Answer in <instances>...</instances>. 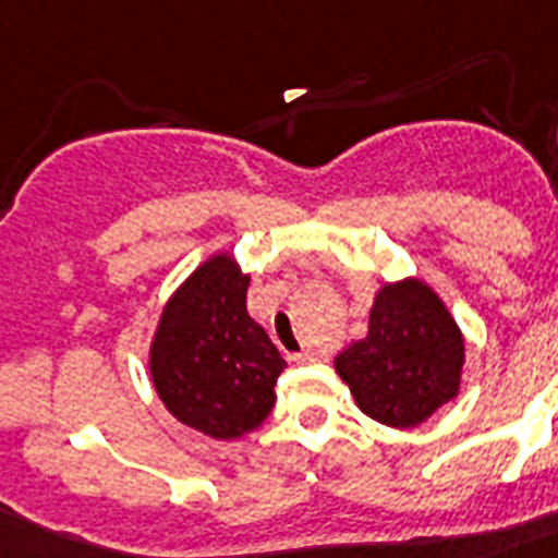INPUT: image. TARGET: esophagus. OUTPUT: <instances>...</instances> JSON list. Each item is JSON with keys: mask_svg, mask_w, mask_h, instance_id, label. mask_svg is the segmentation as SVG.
Segmentation results:
<instances>
[{"mask_svg": "<svg viewBox=\"0 0 558 558\" xmlns=\"http://www.w3.org/2000/svg\"><path fill=\"white\" fill-rule=\"evenodd\" d=\"M318 352H312V350H303V352H298V355H294V361H298V364H312V361H318Z\"/></svg>", "mask_w": 558, "mask_h": 558, "instance_id": "1", "label": "esophagus"}]
</instances>
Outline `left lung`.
I'll return each mask as SVG.
<instances>
[{
	"instance_id": "8db88e82",
	"label": "left lung",
	"mask_w": 558,
	"mask_h": 558,
	"mask_svg": "<svg viewBox=\"0 0 558 558\" xmlns=\"http://www.w3.org/2000/svg\"><path fill=\"white\" fill-rule=\"evenodd\" d=\"M464 357V335L441 294L404 278L375 292L369 329L335 355V373L364 415L410 429L459 396Z\"/></svg>"
}]
</instances>
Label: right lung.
Returning a JSON list of instances; mask_svg holds the SVG:
<instances>
[{"mask_svg": "<svg viewBox=\"0 0 558 558\" xmlns=\"http://www.w3.org/2000/svg\"><path fill=\"white\" fill-rule=\"evenodd\" d=\"M252 275L232 252L206 257L171 292L154 326L148 375L166 410L208 438L234 441L269 418L287 369L246 310Z\"/></svg>", "mask_w": 558, "mask_h": 558, "instance_id": "add662e5", "label": "right lung"}]
</instances>
